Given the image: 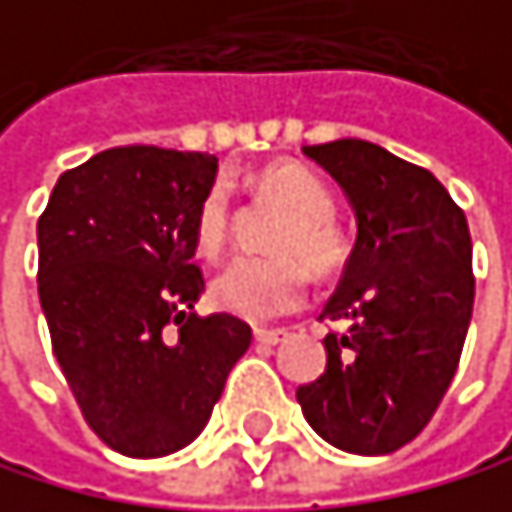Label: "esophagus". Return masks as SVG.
Wrapping results in <instances>:
<instances>
[{"instance_id": "obj_1", "label": "esophagus", "mask_w": 512, "mask_h": 512, "mask_svg": "<svg viewBox=\"0 0 512 512\" xmlns=\"http://www.w3.org/2000/svg\"><path fill=\"white\" fill-rule=\"evenodd\" d=\"M253 338H256V344L272 347V344H278V341L287 338V331H284V328H256V331H253Z\"/></svg>"}]
</instances>
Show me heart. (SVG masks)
Masks as SVG:
<instances>
[{
	"label": "heart",
	"mask_w": 512,
	"mask_h": 512,
	"mask_svg": "<svg viewBox=\"0 0 512 512\" xmlns=\"http://www.w3.org/2000/svg\"><path fill=\"white\" fill-rule=\"evenodd\" d=\"M259 187L290 212L275 234L281 256H237L209 284L212 303L247 322H269L300 306L309 281L303 261L316 275H331L347 259V243L331 222L334 196L319 174L300 165H275L259 178ZM193 234L206 256L222 253L231 234V196L225 187H212L203 196Z\"/></svg>",
	"instance_id": "b5f03b06"
}]
</instances>
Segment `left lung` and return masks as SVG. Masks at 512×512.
Here are the masks:
<instances>
[{
    "label": "left lung",
    "mask_w": 512,
    "mask_h": 512,
    "mask_svg": "<svg viewBox=\"0 0 512 512\" xmlns=\"http://www.w3.org/2000/svg\"><path fill=\"white\" fill-rule=\"evenodd\" d=\"M356 215L344 278L325 303V372L297 388L312 432L359 457L410 444L444 400L472 319V240L432 171L369 140L303 146Z\"/></svg>",
    "instance_id": "left-lung-1"
}]
</instances>
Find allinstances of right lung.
Here are the masks:
<instances>
[{"instance_id": "obj_1", "label": "right lung", "mask_w": 512, "mask_h": 512, "mask_svg": "<svg viewBox=\"0 0 512 512\" xmlns=\"http://www.w3.org/2000/svg\"><path fill=\"white\" fill-rule=\"evenodd\" d=\"M215 171L209 153L115 146L65 171L37 222L52 353L87 425L124 457L187 447L253 341L228 312H190L206 287L196 209Z\"/></svg>"}]
</instances>
